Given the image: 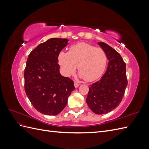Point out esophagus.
Here are the masks:
<instances>
[{
  "instance_id": "esophagus-1",
  "label": "esophagus",
  "mask_w": 149,
  "mask_h": 149,
  "mask_svg": "<svg viewBox=\"0 0 149 149\" xmlns=\"http://www.w3.org/2000/svg\"><path fill=\"white\" fill-rule=\"evenodd\" d=\"M74 87L76 88H78L79 86L80 85V84L79 83H78V82L74 81Z\"/></svg>"
}]
</instances>
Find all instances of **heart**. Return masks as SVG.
<instances>
[{"label": "heart", "mask_w": 149, "mask_h": 149, "mask_svg": "<svg viewBox=\"0 0 149 149\" xmlns=\"http://www.w3.org/2000/svg\"><path fill=\"white\" fill-rule=\"evenodd\" d=\"M58 62L65 76L73 74L78 65L80 77L91 82L100 78L104 72L107 57L102 48L81 42L71 46L68 52L61 51Z\"/></svg>", "instance_id": "1"}]
</instances>
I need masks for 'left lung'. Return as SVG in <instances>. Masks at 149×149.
<instances>
[{
    "label": "left lung",
    "mask_w": 149,
    "mask_h": 149,
    "mask_svg": "<svg viewBox=\"0 0 149 149\" xmlns=\"http://www.w3.org/2000/svg\"><path fill=\"white\" fill-rule=\"evenodd\" d=\"M97 44L109 60L107 70L100 80L90 85L86 103L96 114L111 112L120 103L127 86L126 65L119 53L104 42Z\"/></svg>",
    "instance_id": "left-lung-1"
}]
</instances>
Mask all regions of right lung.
I'll return each instance as SVG.
<instances>
[{
  "label": "right lung",
  "instance_id": "obj_1",
  "mask_svg": "<svg viewBox=\"0 0 149 149\" xmlns=\"http://www.w3.org/2000/svg\"><path fill=\"white\" fill-rule=\"evenodd\" d=\"M66 38H52L31 51L24 71L25 91L40 113L55 116L63 110L74 89L73 81L60 73L58 55L68 44Z\"/></svg>",
  "mask_w": 149,
  "mask_h": 149
}]
</instances>
